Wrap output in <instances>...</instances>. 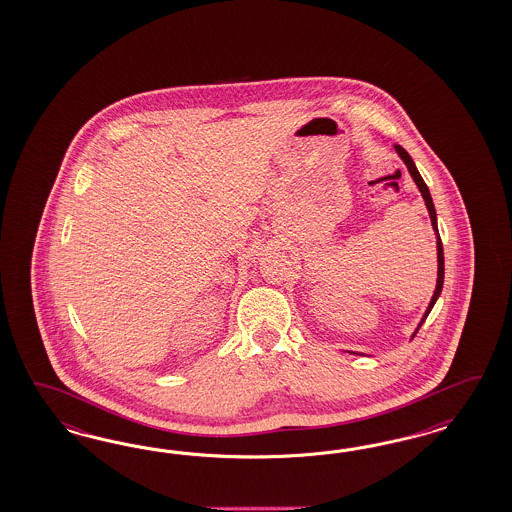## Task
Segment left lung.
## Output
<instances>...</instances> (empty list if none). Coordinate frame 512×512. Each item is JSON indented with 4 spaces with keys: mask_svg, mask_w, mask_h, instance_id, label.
Masks as SVG:
<instances>
[{
    "mask_svg": "<svg viewBox=\"0 0 512 512\" xmlns=\"http://www.w3.org/2000/svg\"><path fill=\"white\" fill-rule=\"evenodd\" d=\"M396 148V152L398 155L402 157L403 163L407 165V171L409 174L413 176V180H415V184L419 186L420 193H422V197H424V202H426V208H428V212H430V219H432V227H434L435 236H437V285H435V293L432 296V300H430V306H428V310L424 313V317H422V321H420V326L422 323L426 321V317H428V313L432 311L434 308L435 300L439 298L441 295V289H443V279H445V257H443V244H441V238H439V231H437V216H435V206L434 201H432V195H430V191H428V186L424 184V180H422V176H420V172L417 171V167H415V163H413V159H411V155L407 154L405 150H403L400 144H396L394 146ZM419 328H417V332H419ZM415 332V334H417ZM413 334V336H415Z\"/></svg>",
    "mask_w": 512,
    "mask_h": 512,
    "instance_id": "obj_1",
    "label": "left lung"
}]
</instances>
